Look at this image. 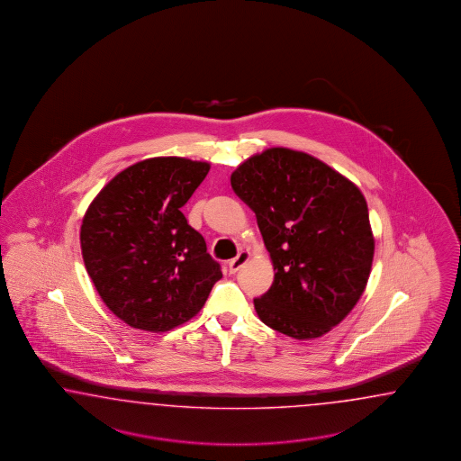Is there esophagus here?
<instances>
[{"instance_id":"1","label":"esophagus","mask_w":461,"mask_h":461,"mask_svg":"<svg viewBox=\"0 0 461 461\" xmlns=\"http://www.w3.org/2000/svg\"><path fill=\"white\" fill-rule=\"evenodd\" d=\"M249 260H250V251L241 250L233 260L228 262V268H230L231 274H237L238 270L245 266Z\"/></svg>"}]
</instances>
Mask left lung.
<instances>
[{
    "label": "left lung",
    "instance_id": "8db88e82",
    "mask_svg": "<svg viewBox=\"0 0 461 461\" xmlns=\"http://www.w3.org/2000/svg\"><path fill=\"white\" fill-rule=\"evenodd\" d=\"M231 187L250 206L276 270L253 299L262 322L312 339L343 321L372 270L375 240L362 191L312 155L267 149L238 166Z\"/></svg>",
    "mask_w": 461,
    "mask_h": 461
}]
</instances>
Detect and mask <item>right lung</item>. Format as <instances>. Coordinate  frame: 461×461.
I'll return each instance as SVG.
<instances>
[{
	"label": "right lung",
	"mask_w": 461,
	"mask_h": 461,
	"mask_svg": "<svg viewBox=\"0 0 461 461\" xmlns=\"http://www.w3.org/2000/svg\"><path fill=\"white\" fill-rule=\"evenodd\" d=\"M208 162L154 157L108 182L81 224L84 266L103 303L128 326L164 333L203 309L223 277L181 208Z\"/></svg>",
	"instance_id": "right-lung-1"
}]
</instances>
